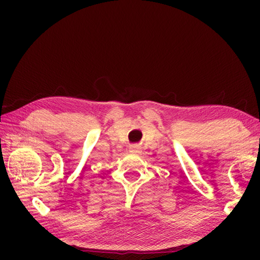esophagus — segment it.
<instances>
[{"mask_svg": "<svg viewBox=\"0 0 260 260\" xmlns=\"http://www.w3.org/2000/svg\"><path fill=\"white\" fill-rule=\"evenodd\" d=\"M129 149L131 152H140V150H141V148L138 147V145H130Z\"/></svg>", "mask_w": 260, "mask_h": 260, "instance_id": "1", "label": "esophagus"}]
</instances>
